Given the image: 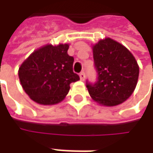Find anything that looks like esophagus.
Masks as SVG:
<instances>
[{
  "label": "esophagus",
  "instance_id": "1",
  "mask_svg": "<svg viewBox=\"0 0 153 153\" xmlns=\"http://www.w3.org/2000/svg\"><path fill=\"white\" fill-rule=\"evenodd\" d=\"M79 76H80V79H81V81H84L86 78V76H85V73H84V71H82V72L79 74Z\"/></svg>",
  "mask_w": 153,
  "mask_h": 153
}]
</instances>
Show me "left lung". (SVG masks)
<instances>
[{
	"label": "left lung",
	"instance_id": "obj_1",
	"mask_svg": "<svg viewBox=\"0 0 153 153\" xmlns=\"http://www.w3.org/2000/svg\"><path fill=\"white\" fill-rule=\"evenodd\" d=\"M92 48L98 79L94 84L87 83L88 91L101 105H120L137 85L140 68L135 58L123 45L109 37L100 40Z\"/></svg>",
	"mask_w": 153,
	"mask_h": 153
}]
</instances>
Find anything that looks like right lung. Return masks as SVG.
<instances>
[{
	"label": "right lung",
	"mask_w": 153,
	"mask_h": 153,
	"mask_svg": "<svg viewBox=\"0 0 153 153\" xmlns=\"http://www.w3.org/2000/svg\"><path fill=\"white\" fill-rule=\"evenodd\" d=\"M68 43L47 44L22 63L19 81L33 101L44 105L61 102L70 90V84L80 79L73 72L74 58L68 55Z\"/></svg>",
	"instance_id": "obj_1"
}]
</instances>
